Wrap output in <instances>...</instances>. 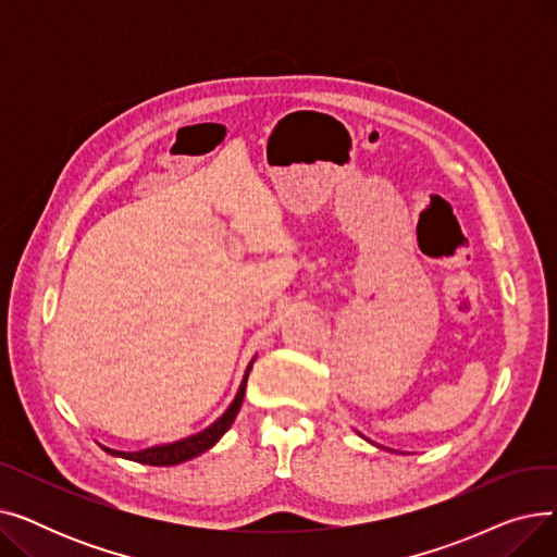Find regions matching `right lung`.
Instances as JSON below:
<instances>
[{
	"mask_svg": "<svg viewBox=\"0 0 557 557\" xmlns=\"http://www.w3.org/2000/svg\"><path fill=\"white\" fill-rule=\"evenodd\" d=\"M255 361V359H252ZM252 361L244 374V382L237 391V397L232 399V404L227 406V411L214 422L210 424L205 431L196 433V435H189V437H183V441L178 443H169V445H160V447H149V449H141V451H116V449H108L103 447L108 454L112 456H120V458H126V460H135V462H144V465H156V467H169V465H178V462H185V460H191L196 456H200L202 451H208L210 447H214L223 433L232 426L234 418H237L239 408L244 404V395H246V382H248V372L252 368Z\"/></svg>",
	"mask_w": 557,
	"mask_h": 557,
	"instance_id": "add662e5",
	"label": "right lung"
}]
</instances>
